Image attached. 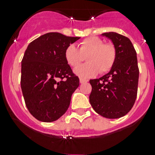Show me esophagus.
<instances>
[{
  "instance_id": "esophagus-1",
  "label": "esophagus",
  "mask_w": 155,
  "mask_h": 155,
  "mask_svg": "<svg viewBox=\"0 0 155 155\" xmlns=\"http://www.w3.org/2000/svg\"><path fill=\"white\" fill-rule=\"evenodd\" d=\"M80 84H84V83L88 82V80H86V79H84V78H80Z\"/></svg>"
}]
</instances>
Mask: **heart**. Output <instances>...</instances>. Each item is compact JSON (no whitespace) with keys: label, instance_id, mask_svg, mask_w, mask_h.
Instances as JSON below:
<instances>
[{"label":"heart","instance_id":"heart-1","mask_svg":"<svg viewBox=\"0 0 155 155\" xmlns=\"http://www.w3.org/2000/svg\"><path fill=\"white\" fill-rule=\"evenodd\" d=\"M85 64L76 68L75 74L81 78H91L106 73L112 69L117 58V50L114 44L104 43L98 37H89L80 41L78 49L71 44L66 47L64 57L66 63L72 68L77 67L86 57Z\"/></svg>","mask_w":155,"mask_h":155}]
</instances>
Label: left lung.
<instances>
[{
    "label": "left lung",
    "instance_id": "1",
    "mask_svg": "<svg viewBox=\"0 0 155 155\" xmlns=\"http://www.w3.org/2000/svg\"><path fill=\"white\" fill-rule=\"evenodd\" d=\"M110 38L117 50L114 67L99 79L90 80V103L106 118L116 119L132 110L137 96L139 68L137 57L129 38L116 32L102 35Z\"/></svg>",
    "mask_w": 155,
    "mask_h": 155
}]
</instances>
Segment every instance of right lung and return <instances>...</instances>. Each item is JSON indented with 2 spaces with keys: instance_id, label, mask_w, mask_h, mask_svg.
Wrapping results in <instances>:
<instances>
[{
  "instance_id": "obj_1",
  "label": "right lung",
  "mask_w": 155,
  "mask_h": 155,
  "mask_svg": "<svg viewBox=\"0 0 155 155\" xmlns=\"http://www.w3.org/2000/svg\"><path fill=\"white\" fill-rule=\"evenodd\" d=\"M80 38L50 32L31 41L26 49L21 89L26 106L40 121H55L69 107L80 80L66 63L64 53L68 45Z\"/></svg>"
}]
</instances>
